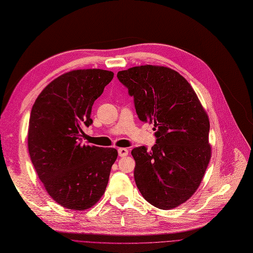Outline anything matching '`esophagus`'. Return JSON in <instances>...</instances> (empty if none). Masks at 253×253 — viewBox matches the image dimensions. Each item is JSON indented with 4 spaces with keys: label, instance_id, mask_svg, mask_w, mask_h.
Segmentation results:
<instances>
[{
    "label": "esophagus",
    "instance_id": "1",
    "mask_svg": "<svg viewBox=\"0 0 253 253\" xmlns=\"http://www.w3.org/2000/svg\"><path fill=\"white\" fill-rule=\"evenodd\" d=\"M127 154H128V150L127 149H126V148L118 149V155L120 157H126V156H127Z\"/></svg>",
    "mask_w": 253,
    "mask_h": 253
}]
</instances>
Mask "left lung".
<instances>
[{"label": "left lung", "mask_w": 253, "mask_h": 253, "mask_svg": "<svg viewBox=\"0 0 253 253\" xmlns=\"http://www.w3.org/2000/svg\"><path fill=\"white\" fill-rule=\"evenodd\" d=\"M117 78L134 98L138 118L156 131L150 151L132 150L136 186L156 208H175L194 194L210 162L208 115L189 82L169 67L135 66Z\"/></svg>", "instance_id": "1"}]
</instances>
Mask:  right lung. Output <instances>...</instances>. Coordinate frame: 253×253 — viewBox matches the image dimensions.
<instances>
[{
    "label": "right lung",
    "mask_w": 253,
    "mask_h": 253,
    "mask_svg": "<svg viewBox=\"0 0 253 253\" xmlns=\"http://www.w3.org/2000/svg\"><path fill=\"white\" fill-rule=\"evenodd\" d=\"M114 73L77 70L61 75L38 96L28 127V152L35 170L53 201L83 211L103 195L118 152L82 143L93 124L91 106Z\"/></svg>",
    "instance_id": "1"
}]
</instances>
